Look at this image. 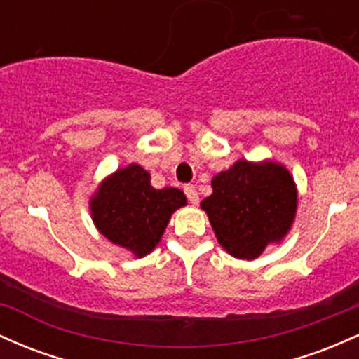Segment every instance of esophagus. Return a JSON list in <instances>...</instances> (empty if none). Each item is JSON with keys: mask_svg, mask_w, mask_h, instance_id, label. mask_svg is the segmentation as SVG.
I'll list each match as a JSON object with an SVG mask.
<instances>
[{"mask_svg": "<svg viewBox=\"0 0 359 359\" xmlns=\"http://www.w3.org/2000/svg\"><path fill=\"white\" fill-rule=\"evenodd\" d=\"M184 195H187V198L190 203L193 205L198 203V191H196V188L193 187V184H184Z\"/></svg>", "mask_w": 359, "mask_h": 359, "instance_id": "1", "label": "esophagus"}]
</instances>
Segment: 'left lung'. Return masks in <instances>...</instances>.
Returning <instances> with one entry per match:
<instances>
[{"label":"left lung","mask_w":359,"mask_h":359,"mask_svg":"<svg viewBox=\"0 0 359 359\" xmlns=\"http://www.w3.org/2000/svg\"><path fill=\"white\" fill-rule=\"evenodd\" d=\"M201 201L219 243L239 259H255L288 232L297 210L292 176L276 163L237 161L212 180Z\"/></svg>","instance_id":"8db88e82"}]
</instances>
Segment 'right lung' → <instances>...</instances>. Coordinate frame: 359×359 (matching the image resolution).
Wrapping results in <instances>:
<instances>
[{"label": "right lung", "mask_w": 359, "mask_h": 359, "mask_svg": "<svg viewBox=\"0 0 359 359\" xmlns=\"http://www.w3.org/2000/svg\"><path fill=\"white\" fill-rule=\"evenodd\" d=\"M183 205V191L156 190L149 172L139 164H130L104 181L91 201V213L108 241L140 257L156 248L171 213Z\"/></svg>", "instance_id": "1"}]
</instances>
